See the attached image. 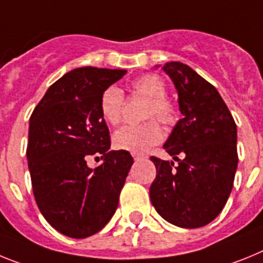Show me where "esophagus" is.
Returning <instances> with one entry per match:
<instances>
[{
	"mask_svg": "<svg viewBox=\"0 0 263 263\" xmlns=\"http://www.w3.org/2000/svg\"><path fill=\"white\" fill-rule=\"evenodd\" d=\"M134 159L136 160V161H139V160L144 159V156H143V155H134Z\"/></svg>",
	"mask_w": 263,
	"mask_h": 263,
	"instance_id": "obj_1",
	"label": "esophagus"
}]
</instances>
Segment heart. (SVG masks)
I'll return each instance as SVG.
<instances>
[{"mask_svg": "<svg viewBox=\"0 0 263 263\" xmlns=\"http://www.w3.org/2000/svg\"><path fill=\"white\" fill-rule=\"evenodd\" d=\"M135 95L147 99L145 118H156L164 124L175 120V109L165 99L166 87L163 79L155 74H147L135 79L131 84ZM124 93L118 86H109L100 97V114L109 124H118L122 120ZM163 139V131L155 120L139 125H123L114 134V144L118 149L131 154H145Z\"/></svg>", "mask_w": 263, "mask_h": 263, "instance_id": "1", "label": "heart"}]
</instances>
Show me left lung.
<instances>
[{"instance_id": "1", "label": "left lung", "mask_w": 263, "mask_h": 263, "mask_svg": "<svg viewBox=\"0 0 263 263\" xmlns=\"http://www.w3.org/2000/svg\"><path fill=\"white\" fill-rule=\"evenodd\" d=\"M161 68L175 84L182 118L164 144L177 165L151 157L156 166L151 202L165 221L195 229L212 222L229 198L238 165L237 125L216 87L188 65Z\"/></svg>"}]
</instances>
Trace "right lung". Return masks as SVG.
<instances>
[{"mask_svg": "<svg viewBox=\"0 0 263 263\" xmlns=\"http://www.w3.org/2000/svg\"><path fill=\"white\" fill-rule=\"evenodd\" d=\"M127 70L79 67L51 84L31 114L27 165L42 216L59 233L86 238L103 229L115 213L134 159L109 151L100 97ZM90 156L104 163L87 165Z\"/></svg>", "mask_w": 263, "mask_h": 263, "instance_id": "obj_1", "label": "right lung"}]
</instances>
